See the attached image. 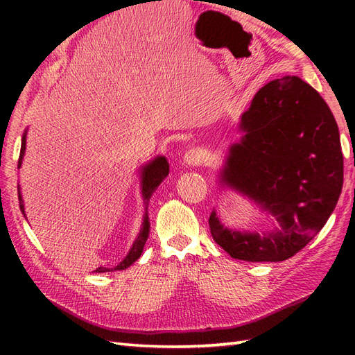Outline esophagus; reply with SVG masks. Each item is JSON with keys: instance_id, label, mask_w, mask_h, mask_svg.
<instances>
[{"instance_id": "34e87169", "label": "esophagus", "mask_w": 355, "mask_h": 355, "mask_svg": "<svg viewBox=\"0 0 355 355\" xmlns=\"http://www.w3.org/2000/svg\"><path fill=\"white\" fill-rule=\"evenodd\" d=\"M184 164L186 166H200L205 162V154H202V150L200 148H191L189 150H186L184 154Z\"/></svg>"}]
</instances>
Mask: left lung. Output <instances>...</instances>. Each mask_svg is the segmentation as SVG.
Listing matches in <instances>:
<instances>
[{
	"mask_svg": "<svg viewBox=\"0 0 355 355\" xmlns=\"http://www.w3.org/2000/svg\"><path fill=\"white\" fill-rule=\"evenodd\" d=\"M239 131L243 137L229 148L218 184L252 200L277 225L232 230L214 210L210 233L235 259L285 261L318 235L340 197L343 155L336 119L311 85L285 76L256 93Z\"/></svg>",
	"mask_w": 355,
	"mask_h": 355,
	"instance_id": "1",
	"label": "left lung"
}]
</instances>
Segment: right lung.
Segmentation results:
<instances>
[{
	"instance_id": "add662e5",
	"label": "right lung",
	"mask_w": 355,
	"mask_h": 355,
	"mask_svg": "<svg viewBox=\"0 0 355 355\" xmlns=\"http://www.w3.org/2000/svg\"><path fill=\"white\" fill-rule=\"evenodd\" d=\"M26 137H27V131L22 134V140H21V153H19V162H18V169L21 168L22 164V158H24L26 154ZM169 173V163H168V158L163 157V155H158L155 157L153 162H149L148 164L141 166L140 168V189H141V197H143V205H145V215H143V223H141V227L137 238L134 239V243L130 248V252L123 258V261L117 263L116 267L108 268V267H99L96 268L94 271L96 273H107V271H116V270H125L140 258V254L143 252V247H145L148 236H149V216H148V205H149V200L153 197V193L155 192V189L163 180L168 177ZM18 200H19V209L21 212L24 214L26 216V210H24V201H22L21 197V189L18 186Z\"/></svg>"
}]
</instances>
